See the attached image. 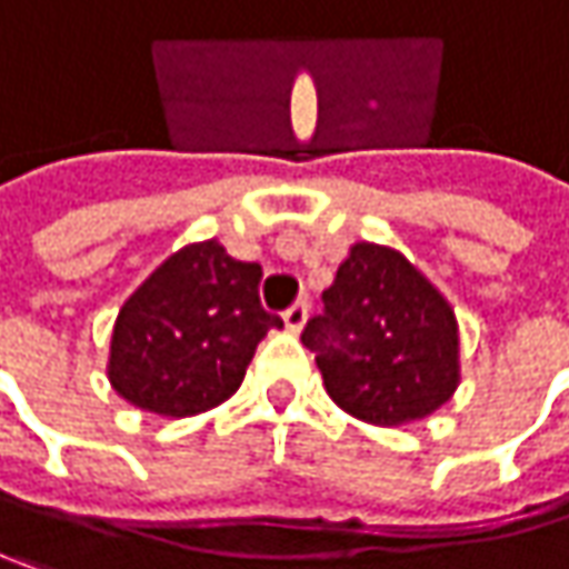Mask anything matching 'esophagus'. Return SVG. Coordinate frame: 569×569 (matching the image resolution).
<instances>
[{
    "label": "esophagus",
    "instance_id": "1",
    "mask_svg": "<svg viewBox=\"0 0 569 569\" xmlns=\"http://www.w3.org/2000/svg\"><path fill=\"white\" fill-rule=\"evenodd\" d=\"M306 318H309V302H306V299L292 302V306H289V309L283 312L286 328H289L292 335H299V331L306 328Z\"/></svg>",
    "mask_w": 569,
    "mask_h": 569
}]
</instances>
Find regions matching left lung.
Returning a JSON list of instances; mask_svg holds the SVG:
<instances>
[{"label": "left lung", "mask_w": 569, "mask_h": 569, "mask_svg": "<svg viewBox=\"0 0 569 569\" xmlns=\"http://www.w3.org/2000/svg\"><path fill=\"white\" fill-rule=\"evenodd\" d=\"M302 345L348 416L396 428L438 412L460 383V338L448 299L406 257L357 241L321 292Z\"/></svg>", "instance_id": "8db88e82"}]
</instances>
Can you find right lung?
<instances>
[{
    "label": "right lung",
    "mask_w": 569,
    "mask_h": 569,
    "mask_svg": "<svg viewBox=\"0 0 569 569\" xmlns=\"http://www.w3.org/2000/svg\"><path fill=\"white\" fill-rule=\"evenodd\" d=\"M260 263L212 241L170 253L121 306L109 383L131 406L163 418L209 412L231 399L257 345L283 318L260 306Z\"/></svg>",
    "instance_id": "obj_1"
}]
</instances>
